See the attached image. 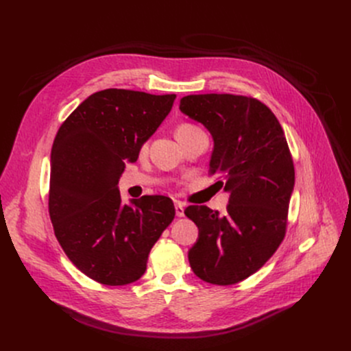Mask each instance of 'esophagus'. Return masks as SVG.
Masks as SVG:
<instances>
[{
  "label": "esophagus",
  "mask_w": 351,
  "mask_h": 351,
  "mask_svg": "<svg viewBox=\"0 0 351 351\" xmlns=\"http://www.w3.org/2000/svg\"><path fill=\"white\" fill-rule=\"evenodd\" d=\"M176 215L177 217H184V204L176 203Z\"/></svg>",
  "instance_id": "34e87169"
}]
</instances>
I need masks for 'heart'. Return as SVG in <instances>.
I'll use <instances>...</instances> for the list:
<instances>
[{
    "mask_svg": "<svg viewBox=\"0 0 351 351\" xmlns=\"http://www.w3.org/2000/svg\"><path fill=\"white\" fill-rule=\"evenodd\" d=\"M195 127H193V125H190V124H181V125H178V128H177V132H181V131H187V130H194Z\"/></svg>",
    "mask_w": 351,
    "mask_h": 351,
    "instance_id": "heart-1",
    "label": "heart"
}]
</instances>
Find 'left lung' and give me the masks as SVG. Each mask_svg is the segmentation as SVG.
<instances>
[{
    "instance_id": "8db88e82",
    "label": "left lung",
    "mask_w": 351,
    "mask_h": 351,
    "mask_svg": "<svg viewBox=\"0 0 351 351\" xmlns=\"http://www.w3.org/2000/svg\"><path fill=\"white\" fill-rule=\"evenodd\" d=\"M180 111L208 130L210 176L230 194L224 214L206 206L186 208L198 227L189 261L211 285H236L261 269L285 239L294 189L287 140L271 110L250 97L187 95Z\"/></svg>"
}]
</instances>
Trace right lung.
I'll list each match as a JSON object with an SVG mask.
<instances>
[{"instance_id": "1", "label": "right lung", "mask_w": 351, "mask_h": 351, "mask_svg": "<svg viewBox=\"0 0 351 351\" xmlns=\"http://www.w3.org/2000/svg\"><path fill=\"white\" fill-rule=\"evenodd\" d=\"M176 94L108 88L84 99L60 127L51 149L49 217L64 253L87 277L108 286L138 280L149 250L173 221L171 198L123 203L125 162L171 111Z\"/></svg>"}]
</instances>
